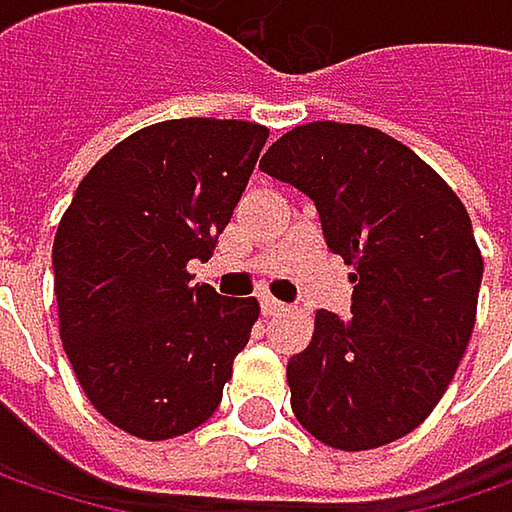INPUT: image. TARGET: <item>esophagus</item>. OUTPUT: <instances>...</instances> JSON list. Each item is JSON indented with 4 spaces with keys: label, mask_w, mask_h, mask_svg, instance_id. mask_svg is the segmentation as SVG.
Here are the masks:
<instances>
[{
    "label": "esophagus",
    "mask_w": 512,
    "mask_h": 512,
    "mask_svg": "<svg viewBox=\"0 0 512 512\" xmlns=\"http://www.w3.org/2000/svg\"><path fill=\"white\" fill-rule=\"evenodd\" d=\"M260 308H263L266 317H275V314L284 311V302H278L275 296H260Z\"/></svg>",
    "instance_id": "34e87169"
}]
</instances>
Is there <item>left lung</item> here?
Segmentation results:
<instances>
[{"mask_svg":"<svg viewBox=\"0 0 512 512\" xmlns=\"http://www.w3.org/2000/svg\"><path fill=\"white\" fill-rule=\"evenodd\" d=\"M260 168L305 192L329 252L353 266V317L317 311L287 361L296 421L341 451L412 433L468 347L483 257L454 189L397 139L314 121L284 133Z\"/></svg>","mask_w":512,"mask_h":512,"instance_id":"obj_1","label":"left lung"}]
</instances>
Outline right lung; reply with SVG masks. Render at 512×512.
<instances>
[{
	"mask_svg": "<svg viewBox=\"0 0 512 512\" xmlns=\"http://www.w3.org/2000/svg\"><path fill=\"white\" fill-rule=\"evenodd\" d=\"M249 121L145 127L79 183L52 243L61 344L94 409L159 442L204 424L249 344L255 296L192 284L266 145Z\"/></svg>",
	"mask_w": 512,
	"mask_h": 512,
	"instance_id": "add662e5",
	"label": "right lung"
}]
</instances>
